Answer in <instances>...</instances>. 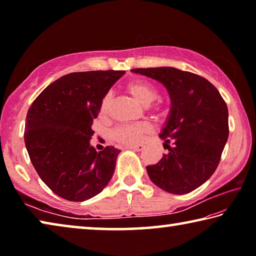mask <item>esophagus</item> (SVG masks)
<instances>
[{
	"label": "esophagus",
	"instance_id": "1",
	"mask_svg": "<svg viewBox=\"0 0 256 256\" xmlns=\"http://www.w3.org/2000/svg\"><path fill=\"white\" fill-rule=\"evenodd\" d=\"M144 144H136V146H126V149H132V150H136V151H141V150H144Z\"/></svg>",
	"mask_w": 256,
	"mask_h": 256
}]
</instances>
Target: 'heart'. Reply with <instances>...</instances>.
I'll return each instance as SVG.
<instances>
[{
    "label": "heart",
    "instance_id": "1",
    "mask_svg": "<svg viewBox=\"0 0 256 256\" xmlns=\"http://www.w3.org/2000/svg\"><path fill=\"white\" fill-rule=\"evenodd\" d=\"M125 92L130 96L136 99L138 102H140L144 106H149L151 102L156 100L158 96L157 89L144 80H133L124 86ZM110 106V94H106L102 99L100 106H99V114L102 118H106L108 115ZM150 112L156 116L162 115V110L159 105H152L150 107ZM152 131V126L148 122H142L133 125H123V126L116 128L112 131V136L115 141L120 142L124 146H136L144 141L146 134Z\"/></svg>",
    "mask_w": 256,
    "mask_h": 256
}]
</instances>
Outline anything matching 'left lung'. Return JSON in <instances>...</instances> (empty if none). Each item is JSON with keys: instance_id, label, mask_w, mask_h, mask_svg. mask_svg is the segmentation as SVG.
Returning <instances> with one entry per match:
<instances>
[{"instance_id": "8db88e82", "label": "left lung", "mask_w": 256, "mask_h": 256, "mask_svg": "<svg viewBox=\"0 0 256 256\" xmlns=\"http://www.w3.org/2000/svg\"><path fill=\"white\" fill-rule=\"evenodd\" d=\"M159 81L170 94V114L160 133L170 152L146 166L150 180L166 192H192L218 167L228 140V108L216 86L175 68H133Z\"/></svg>"}]
</instances>
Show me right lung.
Returning <instances> with one entry per match:
<instances>
[{
    "label": "right lung",
    "mask_w": 256,
    "mask_h": 256,
    "mask_svg": "<svg viewBox=\"0 0 256 256\" xmlns=\"http://www.w3.org/2000/svg\"><path fill=\"white\" fill-rule=\"evenodd\" d=\"M125 71L73 72L45 88L29 107L24 144L42 180L68 201L89 200L110 183L120 150L90 146L102 99Z\"/></svg>",
    "instance_id": "obj_1"
}]
</instances>
